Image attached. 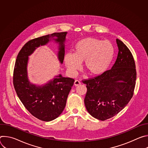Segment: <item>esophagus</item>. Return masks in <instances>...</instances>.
<instances>
[{
	"instance_id": "obj_1",
	"label": "esophagus",
	"mask_w": 148,
	"mask_h": 148,
	"mask_svg": "<svg viewBox=\"0 0 148 148\" xmlns=\"http://www.w3.org/2000/svg\"><path fill=\"white\" fill-rule=\"evenodd\" d=\"M81 84V82H80V81H78V80H75V81H74V86H79V85H80Z\"/></svg>"
}]
</instances>
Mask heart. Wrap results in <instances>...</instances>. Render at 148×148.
I'll list each match as a JSON object with an SVG mask.
<instances>
[{
  "instance_id": "1",
  "label": "heart",
  "mask_w": 148,
  "mask_h": 148,
  "mask_svg": "<svg viewBox=\"0 0 148 148\" xmlns=\"http://www.w3.org/2000/svg\"><path fill=\"white\" fill-rule=\"evenodd\" d=\"M114 46L109 40L87 37L75 45L74 53L65 54L64 61L69 73L75 75L81 69V62L92 75H99L106 71L113 59Z\"/></svg>"
}]
</instances>
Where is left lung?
Here are the masks:
<instances>
[{
    "label": "left lung",
    "instance_id": "obj_1",
    "mask_svg": "<svg viewBox=\"0 0 148 148\" xmlns=\"http://www.w3.org/2000/svg\"><path fill=\"white\" fill-rule=\"evenodd\" d=\"M118 53L111 70L83 81L87 91L84 103L88 113L101 121L111 118L122 110L134 95L136 79L133 56L122 41L116 39Z\"/></svg>",
    "mask_w": 148,
    "mask_h": 148
}]
</instances>
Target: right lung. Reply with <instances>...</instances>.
I'll list each match as a JSON object with an SVG mask.
<instances>
[{
  "label": "right lung",
  "instance_id": "right-lung-1",
  "mask_svg": "<svg viewBox=\"0 0 148 148\" xmlns=\"http://www.w3.org/2000/svg\"><path fill=\"white\" fill-rule=\"evenodd\" d=\"M67 32L54 33L29 41L19 51L13 72V85L18 97L29 112L37 119L51 121L64 110L74 79L61 74L42 86L32 84L28 78L29 56L40 46L51 40L58 44V58L62 64L65 54V41Z\"/></svg>",
  "mask_w": 148,
  "mask_h": 148
}]
</instances>
